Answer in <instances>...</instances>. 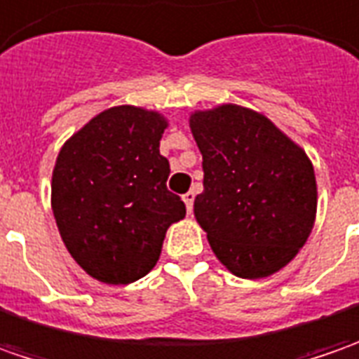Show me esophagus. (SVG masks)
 <instances>
[{
	"instance_id": "1",
	"label": "esophagus",
	"mask_w": 359,
	"mask_h": 359,
	"mask_svg": "<svg viewBox=\"0 0 359 359\" xmlns=\"http://www.w3.org/2000/svg\"><path fill=\"white\" fill-rule=\"evenodd\" d=\"M194 200H196V194H194V191H187V194H184V201H186L187 214H191V212H194Z\"/></svg>"
}]
</instances>
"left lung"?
Returning <instances> with one entry per match:
<instances>
[{
  "label": "left lung",
  "instance_id": "obj_1",
  "mask_svg": "<svg viewBox=\"0 0 359 359\" xmlns=\"http://www.w3.org/2000/svg\"><path fill=\"white\" fill-rule=\"evenodd\" d=\"M200 226L226 268L248 280L290 264L313 228L318 189L308 156L268 118L240 105L196 111Z\"/></svg>",
  "mask_w": 359,
  "mask_h": 359
}]
</instances>
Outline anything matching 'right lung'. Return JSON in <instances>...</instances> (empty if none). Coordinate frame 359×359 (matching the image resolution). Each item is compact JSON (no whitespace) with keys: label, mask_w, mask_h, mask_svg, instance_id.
<instances>
[{"label":"right lung","mask_w":359,"mask_h":359,"mask_svg":"<svg viewBox=\"0 0 359 359\" xmlns=\"http://www.w3.org/2000/svg\"><path fill=\"white\" fill-rule=\"evenodd\" d=\"M168 121L119 105L91 119L62 147L51 177V208L67 252L91 278L131 283L161 254L165 231L186 203L165 182L159 154Z\"/></svg>","instance_id":"right-lung-1"}]
</instances>
